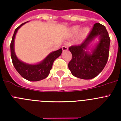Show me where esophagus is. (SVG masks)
<instances>
[{
    "instance_id": "obj_1",
    "label": "esophagus",
    "mask_w": 121,
    "mask_h": 121,
    "mask_svg": "<svg viewBox=\"0 0 121 121\" xmlns=\"http://www.w3.org/2000/svg\"><path fill=\"white\" fill-rule=\"evenodd\" d=\"M62 48L63 51H67V50H68V47H67V45H65L62 46Z\"/></svg>"
}]
</instances>
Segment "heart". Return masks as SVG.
<instances>
[{
    "instance_id": "obj_1",
    "label": "heart",
    "mask_w": 121,
    "mask_h": 121,
    "mask_svg": "<svg viewBox=\"0 0 121 121\" xmlns=\"http://www.w3.org/2000/svg\"><path fill=\"white\" fill-rule=\"evenodd\" d=\"M79 30L80 26H79V25H76V26H73L68 30V35L70 36H74L78 33ZM90 31V28L88 27L83 28L80 31L79 34V36H78V40H83L84 39H85L86 36H88V35L89 34Z\"/></svg>"
}]
</instances>
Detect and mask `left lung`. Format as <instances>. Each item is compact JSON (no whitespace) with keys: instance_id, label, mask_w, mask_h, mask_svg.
I'll use <instances>...</instances> for the list:
<instances>
[{"instance_id":"1","label":"left lung","mask_w":121,"mask_h":121,"mask_svg":"<svg viewBox=\"0 0 121 121\" xmlns=\"http://www.w3.org/2000/svg\"><path fill=\"white\" fill-rule=\"evenodd\" d=\"M97 37H99V42L90 53L87 51L88 45ZM110 43V39L106 28L99 23H95L81 45L69 47L72 59L68 63V68L71 74L83 79H91L96 77L107 62Z\"/></svg>"}]
</instances>
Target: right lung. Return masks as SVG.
<instances>
[{"mask_svg":"<svg viewBox=\"0 0 121 121\" xmlns=\"http://www.w3.org/2000/svg\"><path fill=\"white\" fill-rule=\"evenodd\" d=\"M26 22H28L22 23L15 30L10 44L11 57L14 67L22 78L30 81H39L45 79L48 76L53 62L56 59L61 55L62 49L60 48L57 51L51 52L39 64H28L20 60L15 54L14 39L18 30Z\"/></svg>","mask_w":121,"mask_h":121,"instance_id":"1","label":"right lung"}]
</instances>
